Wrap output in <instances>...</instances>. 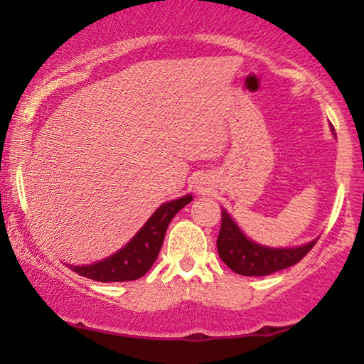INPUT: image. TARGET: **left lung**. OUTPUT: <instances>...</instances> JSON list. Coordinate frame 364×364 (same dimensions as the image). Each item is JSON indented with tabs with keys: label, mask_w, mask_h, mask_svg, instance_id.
<instances>
[{
	"label": "left lung",
	"mask_w": 364,
	"mask_h": 364,
	"mask_svg": "<svg viewBox=\"0 0 364 364\" xmlns=\"http://www.w3.org/2000/svg\"><path fill=\"white\" fill-rule=\"evenodd\" d=\"M316 240L296 248H267L250 242L237 223L222 210L220 232L217 238L218 255L225 265L238 275L265 277L296 265L315 247Z\"/></svg>",
	"instance_id": "8db88e82"
}]
</instances>
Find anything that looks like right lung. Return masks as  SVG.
Wrapping results in <instances>:
<instances>
[{
	"label": "right lung",
	"instance_id": "1",
	"mask_svg": "<svg viewBox=\"0 0 364 364\" xmlns=\"http://www.w3.org/2000/svg\"><path fill=\"white\" fill-rule=\"evenodd\" d=\"M192 200V196L177 198V200L164 203L154 215L149 218L136 237L127 243L122 250L114 253L106 260L92 263L87 267H69L77 275L91 278V280L109 282H132L146 275L156 262L166 237L167 227L173 215Z\"/></svg>",
	"mask_w": 364,
	"mask_h": 364
}]
</instances>
